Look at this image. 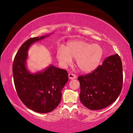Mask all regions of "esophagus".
I'll use <instances>...</instances> for the list:
<instances>
[{"instance_id": "34e87169", "label": "esophagus", "mask_w": 133, "mask_h": 133, "mask_svg": "<svg viewBox=\"0 0 133 133\" xmlns=\"http://www.w3.org/2000/svg\"><path fill=\"white\" fill-rule=\"evenodd\" d=\"M68 77L69 79H71V80H72V79H74L76 78V76L75 74H72V73H69L68 74Z\"/></svg>"}]
</instances>
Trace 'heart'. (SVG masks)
<instances>
[{"mask_svg":"<svg viewBox=\"0 0 133 133\" xmlns=\"http://www.w3.org/2000/svg\"><path fill=\"white\" fill-rule=\"evenodd\" d=\"M103 54V49L100 45L80 41L70 42L66 48L60 46L57 49L56 56L60 63L63 66L70 65L73 58L76 59L80 70L90 72L97 68Z\"/></svg>","mask_w":133,"mask_h":133,"instance_id":"1","label":"heart"}]
</instances>
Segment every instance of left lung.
<instances>
[{"label": "left lung", "instance_id": "8db88e82", "mask_svg": "<svg viewBox=\"0 0 133 133\" xmlns=\"http://www.w3.org/2000/svg\"><path fill=\"white\" fill-rule=\"evenodd\" d=\"M80 100L91 110H101L116 101L123 85L122 63L117 54L109 56L95 70L78 77Z\"/></svg>", "mask_w": 133, "mask_h": 133}]
</instances>
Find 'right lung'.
<instances>
[{
	"mask_svg": "<svg viewBox=\"0 0 133 133\" xmlns=\"http://www.w3.org/2000/svg\"><path fill=\"white\" fill-rule=\"evenodd\" d=\"M50 34L31 38L22 45L14 57L12 74L17 95L25 106L40 113L54 110L61 102L63 87L68 81L66 70L50 65L32 74L26 66L28 50L32 43Z\"/></svg>",
	"mask_w": 133,
	"mask_h": 133,
	"instance_id": "obj_1",
	"label": "right lung"
}]
</instances>
